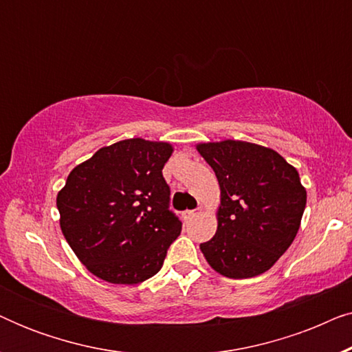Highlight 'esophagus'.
I'll return each instance as SVG.
<instances>
[{
  "instance_id": "34e87169",
  "label": "esophagus",
  "mask_w": 352,
  "mask_h": 352,
  "mask_svg": "<svg viewBox=\"0 0 352 352\" xmlns=\"http://www.w3.org/2000/svg\"><path fill=\"white\" fill-rule=\"evenodd\" d=\"M197 214H199V213H197L195 210H186V211H184V218H186V219H192V218H195Z\"/></svg>"
}]
</instances>
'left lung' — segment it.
I'll return each instance as SVG.
<instances>
[{
    "label": "left lung",
    "instance_id": "left-lung-1",
    "mask_svg": "<svg viewBox=\"0 0 352 352\" xmlns=\"http://www.w3.org/2000/svg\"><path fill=\"white\" fill-rule=\"evenodd\" d=\"M197 151L219 182L218 229L200 243L221 276L250 278L271 269L287 252L306 206L296 168L280 153L253 142H200Z\"/></svg>",
    "mask_w": 352,
    "mask_h": 352
}]
</instances>
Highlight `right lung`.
<instances>
[{
	"mask_svg": "<svg viewBox=\"0 0 352 352\" xmlns=\"http://www.w3.org/2000/svg\"><path fill=\"white\" fill-rule=\"evenodd\" d=\"M171 153L170 142L124 139L70 171L56 200L60 229L96 277L134 285L162 269L182 226L162 175Z\"/></svg>",
	"mask_w": 352,
	"mask_h": 352,
	"instance_id": "right-lung-1",
	"label": "right lung"
}]
</instances>
